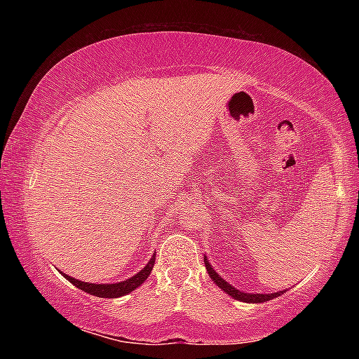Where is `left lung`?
<instances>
[{"instance_id": "8db88e82", "label": "left lung", "mask_w": 359, "mask_h": 359, "mask_svg": "<svg viewBox=\"0 0 359 359\" xmlns=\"http://www.w3.org/2000/svg\"><path fill=\"white\" fill-rule=\"evenodd\" d=\"M203 262H205V266H207V271L210 274V278L215 280V284L220 290H222V292H225L228 296H231L233 299H236V301L248 302V304H261V302H266L270 299H274V297H278V296L285 293V290H280V292H276V293H245V292H241V290L233 287L231 284H228V282L222 276H220V274L215 269H212L207 256H203Z\"/></svg>"}]
</instances>
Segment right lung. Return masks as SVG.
Wrapping results in <instances>:
<instances>
[{"label":"right lung","instance_id":"obj_1","mask_svg":"<svg viewBox=\"0 0 359 359\" xmlns=\"http://www.w3.org/2000/svg\"><path fill=\"white\" fill-rule=\"evenodd\" d=\"M154 262H156V255H152L149 262L144 265L139 273H135L133 278L121 280V282H112V284H90V282H83V280L67 276V274H65L62 271L60 273H62L63 276L71 282V284H74L75 287L83 290V292H86L89 294H94L98 297H120V296H125L128 293L134 292L137 287H140L143 282L148 279V276L152 271V266H154Z\"/></svg>","mask_w":359,"mask_h":359}]
</instances>
